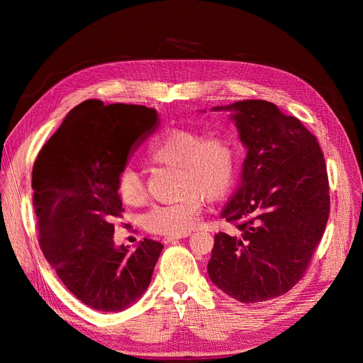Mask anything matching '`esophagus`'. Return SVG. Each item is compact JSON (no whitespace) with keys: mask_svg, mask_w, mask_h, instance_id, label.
Returning a JSON list of instances; mask_svg holds the SVG:
<instances>
[{"mask_svg":"<svg viewBox=\"0 0 363 363\" xmlns=\"http://www.w3.org/2000/svg\"><path fill=\"white\" fill-rule=\"evenodd\" d=\"M189 236V233H184V235H177V236H167V238H163V242L164 244H171V242H175V240H179V239H184V238H188Z\"/></svg>","mask_w":363,"mask_h":363,"instance_id":"esophagus-1","label":"esophagus"}]
</instances>
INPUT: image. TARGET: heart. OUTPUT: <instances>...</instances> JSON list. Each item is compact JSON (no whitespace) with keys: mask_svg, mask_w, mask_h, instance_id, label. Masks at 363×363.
I'll return each mask as SVG.
<instances>
[{"mask_svg":"<svg viewBox=\"0 0 363 363\" xmlns=\"http://www.w3.org/2000/svg\"><path fill=\"white\" fill-rule=\"evenodd\" d=\"M148 160L159 167L177 168V200L156 206L145 215L144 224L152 233L177 236L195 225L203 200L213 203L232 189L236 174V148L227 135L194 128H169L157 136L148 150ZM121 201L138 206L145 200L144 183L139 175L125 169L116 179Z\"/></svg>","mask_w":363,"mask_h":363,"instance_id":"b5f03b06","label":"heart"}]
</instances>
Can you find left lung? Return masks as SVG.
Wrapping results in <instances>:
<instances>
[{"label":"left lung","instance_id":"1","mask_svg":"<svg viewBox=\"0 0 363 363\" xmlns=\"http://www.w3.org/2000/svg\"><path fill=\"white\" fill-rule=\"evenodd\" d=\"M213 111L232 112L247 157L221 212L238 232L215 235L208 277L240 303L272 300L301 280L324 235L330 212L324 155L300 119L269 101Z\"/></svg>","mask_w":363,"mask_h":363}]
</instances>
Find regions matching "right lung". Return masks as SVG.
Segmentation results:
<instances>
[{
    "instance_id": "obj_1",
    "label": "right lung",
    "mask_w": 363,
    "mask_h": 363,
    "mask_svg": "<svg viewBox=\"0 0 363 363\" xmlns=\"http://www.w3.org/2000/svg\"><path fill=\"white\" fill-rule=\"evenodd\" d=\"M159 125L156 108L87 100L67 115L33 164L39 245L77 298L100 312H121L147 291L163 245L144 239L116 247L113 218L123 201L116 179Z\"/></svg>"
}]
</instances>
